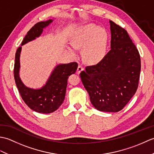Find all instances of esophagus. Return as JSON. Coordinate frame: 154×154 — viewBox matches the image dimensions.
<instances>
[{"instance_id":"esophagus-1","label":"esophagus","mask_w":154,"mask_h":154,"mask_svg":"<svg viewBox=\"0 0 154 154\" xmlns=\"http://www.w3.org/2000/svg\"><path fill=\"white\" fill-rule=\"evenodd\" d=\"M84 69V68L81 65H79V66L77 67V74H79L81 71Z\"/></svg>"}]
</instances>
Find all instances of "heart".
<instances>
[{"label":"heart","instance_id":"heart-1","mask_svg":"<svg viewBox=\"0 0 154 154\" xmlns=\"http://www.w3.org/2000/svg\"><path fill=\"white\" fill-rule=\"evenodd\" d=\"M109 34L105 29L90 24L81 28L72 38L73 46L68 47L72 54L77 53L75 48L83 49L85 60L91 63L100 61L107 50Z\"/></svg>","mask_w":154,"mask_h":154}]
</instances>
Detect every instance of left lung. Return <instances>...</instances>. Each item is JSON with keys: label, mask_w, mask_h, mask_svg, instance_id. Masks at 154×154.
I'll return each mask as SVG.
<instances>
[{"label": "left lung", "mask_w": 154, "mask_h": 154, "mask_svg": "<svg viewBox=\"0 0 154 154\" xmlns=\"http://www.w3.org/2000/svg\"><path fill=\"white\" fill-rule=\"evenodd\" d=\"M110 50L99 63L85 67L80 77L96 109L116 112L138 89L141 61L126 30L112 20Z\"/></svg>", "instance_id": "1"}]
</instances>
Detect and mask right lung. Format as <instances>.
I'll list each match as a JSON object with an SVG mask.
<instances>
[{"mask_svg":"<svg viewBox=\"0 0 154 154\" xmlns=\"http://www.w3.org/2000/svg\"><path fill=\"white\" fill-rule=\"evenodd\" d=\"M54 20L40 22L35 24L28 32L21 45H24L36 38L40 37L44 28L48 26ZM22 46L17 49L15 55L14 74L15 83L18 91L24 103L35 112L48 114L58 109L65 99L69 76L74 74L77 71L78 65L76 62L67 64H59L55 66L47 82L40 89H32L28 87L22 83L19 75L20 57Z\"/></svg>","mask_w":154,"mask_h":154,"instance_id":"right-lung-1","label":"right lung"}]
</instances>
